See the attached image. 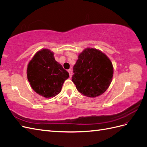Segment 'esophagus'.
I'll return each mask as SVG.
<instances>
[{
  "label": "esophagus",
  "mask_w": 147,
  "mask_h": 147,
  "mask_svg": "<svg viewBox=\"0 0 147 147\" xmlns=\"http://www.w3.org/2000/svg\"><path fill=\"white\" fill-rule=\"evenodd\" d=\"M68 72H69V74L70 77H72V70H71V69H69V70H68Z\"/></svg>",
  "instance_id": "esophagus-1"
}]
</instances>
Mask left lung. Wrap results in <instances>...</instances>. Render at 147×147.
<instances>
[{
  "mask_svg": "<svg viewBox=\"0 0 147 147\" xmlns=\"http://www.w3.org/2000/svg\"><path fill=\"white\" fill-rule=\"evenodd\" d=\"M113 75V64L108 56L97 49L87 48L78 55L72 80L80 94L96 97L109 88Z\"/></svg>",
  "mask_w": 147,
  "mask_h": 147,
  "instance_id": "left-lung-1",
  "label": "left lung"
}]
</instances>
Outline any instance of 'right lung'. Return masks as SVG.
I'll list each match as a JSON object with an SVG mask.
<instances>
[{"label":"right lung","mask_w":147,"mask_h":147,"mask_svg":"<svg viewBox=\"0 0 147 147\" xmlns=\"http://www.w3.org/2000/svg\"><path fill=\"white\" fill-rule=\"evenodd\" d=\"M27 77L32 90L45 98L61 91L69 73L55 60L54 53L47 48L37 51L28 65Z\"/></svg>","instance_id":"obj_1"}]
</instances>
